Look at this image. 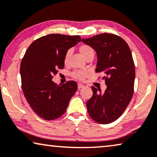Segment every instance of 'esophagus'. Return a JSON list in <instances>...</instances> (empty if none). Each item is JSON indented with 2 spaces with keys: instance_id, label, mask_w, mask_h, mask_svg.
<instances>
[{
  "instance_id": "obj_1",
  "label": "esophagus",
  "mask_w": 157,
  "mask_h": 157,
  "mask_svg": "<svg viewBox=\"0 0 157 157\" xmlns=\"http://www.w3.org/2000/svg\"><path fill=\"white\" fill-rule=\"evenodd\" d=\"M84 87H85V86H84L82 84H80V83H79L78 85V89L79 90V89H81V88H83Z\"/></svg>"
}]
</instances>
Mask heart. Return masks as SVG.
Returning <instances> with one entry per match:
<instances>
[{"label":"heart","instance_id":"1","mask_svg":"<svg viewBox=\"0 0 157 157\" xmlns=\"http://www.w3.org/2000/svg\"><path fill=\"white\" fill-rule=\"evenodd\" d=\"M79 51L82 55V56L85 59H87L88 57L90 56H94V55L93 49H92L90 45H82L79 46ZM70 56H71V51H70V50H67L65 54V56H64V63L65 64L67 63L68 61H69ZM71 75L72 78L75 79H78V80H82V79H85V77L87 76V72L79 71V70H75V71L72 72Z\"/></svg>","mask_w":157,"mask_h":157}]
</instances>
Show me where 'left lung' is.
Segmentation results:
<instances>
[{"mask_svg":"<svg viewBox=\"0 0 157 157\" xmlns=\"http://www.w3.org/2000/svg\"><path fill=\"white\" fill-rule=\"evenodd\" d=\"M82 42L97 52L96 72L106 75L107 89L92 86V97L87 101L88 113L94 121L107 124L120 117L127 107L134 94L135 67L130 48L118 35L101 33Z\"/></svg>","mask_w":157,"mask_h":157,"instance_id":"1","label":"left lung"}]
</instances>
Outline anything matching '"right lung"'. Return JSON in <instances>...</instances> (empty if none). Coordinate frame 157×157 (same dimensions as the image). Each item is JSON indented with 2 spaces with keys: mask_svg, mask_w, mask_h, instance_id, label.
Listing matches in <instances>:
<instances>
[{
  "mask_svg": "<svg viewBox=\"0 0 157 157\" xmlns=\"http://www.w3.org/2000/svg\"><path fill=\"white\" fill-rule=\"evenodd\" d=\"M80 41L79 35H45L30 44L22 59L20 73L24 96L43 120H56L63 115L78 90L75 81L59 85L52 79L57 70L64 68L67 50Z\"/></svg>",
  "mask_w": 157,
  "mask_h": 157,
  "instance_id": "right-lung-1",
  "label": "right lung"
}]
</instances>
